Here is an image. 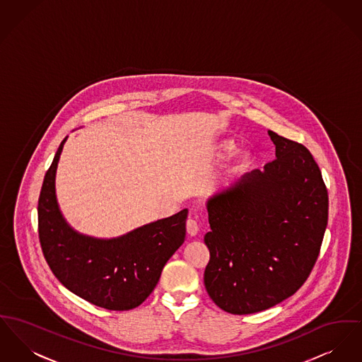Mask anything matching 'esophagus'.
Instances as JSON below:
<instances>
[{"mask_svg": "<svg viewBox=\"0 0 362 362\" xmlns=\"http://www.w3.org/2000/svg\"><path fill=\"white\" fill-rule=\"evenodd\" d=\"M186 228H187V234L190 236H195L198 234V223L194 218H189L186 223Z\"/></svg>", "mask_w": 362, "mask_h": 362, "instance_id": "1", "label": "esophagus"}]
</instances>
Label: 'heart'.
<instances>
[{"label": "heart", "mask_w": 362, "mask_h": 362, "mask_svg": "<svg viewBox=\"0 0 362 362\" xmlns=\"http://www.w3.org/2000/svg\"><path fill=\"white\" fill-rule=\"evenodd\" d=\"M218 150H220L221 154H230V153L234 151L235 145L231 141H223V142H220V145H218Z\"/></svg>", "instance_id": "1"}]
</instances>
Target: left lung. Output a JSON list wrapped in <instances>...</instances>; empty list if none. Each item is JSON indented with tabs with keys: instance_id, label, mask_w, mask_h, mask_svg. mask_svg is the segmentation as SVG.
Returning a JSON list of instances; mask_svg holds the SVG:
<instances>
[{
	"instance_id": "8db88e82",
	"label": "left lung",
	"mask_w": 362,
	"mask_h": 362,
	"mask_svg": "<svg viewBox=\"0 0 362 362\" xmlns=\"http://www.w3.org/2000/svg\"><path fill=\"white\" fill-rule=\"evenodd\" d=\"M276 158L246 172L206 202L211 259L204 283L231 315L291 297L312 272L328 221V192L303 145L268 131Z\"/></svg>"
}]
</instances>
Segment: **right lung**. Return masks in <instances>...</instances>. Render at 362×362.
Returning <instances> with one entry per match:
<instances>
[{"label": "right lung", "instance_id": "right-lung-1", "mask_svg": "<svg viewBox=\"0 0 362 362\" xmlns=\"http://www.w3.org/2000/svg\"><path fill=\"white\" fill-rule=\"evenodd\" d=\"M66 138L45 175L38 201L43 255L54 276L78 297L107 310L134 309L149 297L164 265L183 245L189 211L110 239L78 233L66 223L56 195V172Z\"/></svg>", "mask_w": 362, "mask_h": 362}]
</instances>
